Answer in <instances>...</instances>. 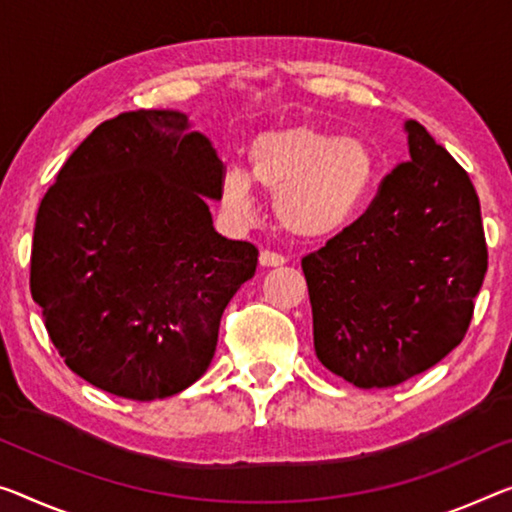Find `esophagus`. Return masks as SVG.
<instances>
[{"mask_svg":"<svg viewBox=\"0 0 512 512\" xmlns=\"http://www.w3.org/2000/svg\"><path fill=\"white\" fill-rule=\"evenodd\" d=\"M258 261L265 267H277L286 263V256L279 254V251H272V249H263L261 256H258Z\"/></svg>","mask_w":512,"mask_h":512,"instance_id":"obj_1","label":"esophagus"}]
</instances>
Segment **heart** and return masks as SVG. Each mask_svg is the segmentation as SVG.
<instances>
[{
    "label": "heart",
    "instance_id": "obj_1",
    "mask_svg": "<svg viewBox=\"0 0 512 512\" xmlns=\"http://www.w3.org/2000/svg\"><path fill=\"white\" fill-rule=\"evenodd\" d=\"M373 176L375 160L364 141L336 139L313 128L274 130L251 144L249 171H224L222 201L233 215L247 217L254 180L274 194V210L288 231L316 238L350 222Z\"/></svg>",
    "mask_w": 512,
    "mask_h": 512
}]
</instances>
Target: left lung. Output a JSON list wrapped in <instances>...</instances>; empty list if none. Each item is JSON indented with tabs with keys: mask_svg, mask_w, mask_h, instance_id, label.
<instances>
[{
	"mask_svg": "<svg viewBox=\"0 0 512 512\" xmlns=\"http://www.w3.org/2000/svg\"><path fill=\"white\" fill-rule=\"evenodd\" d=\"M410 160L364 215L302 258L322 366L359 389L428 371L465 338L487 272L469 174L407 121Z\"/></svg>",
	"mask_w": 512,
	"mask_h": 512,
	"instance_id": "obj_1",
	"label": "left lung"
}]
</instances>
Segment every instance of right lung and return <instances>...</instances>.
<instances>
[{
	"label": "right lung",
	"mask_w": 512,
	"mask_h": 512,
	"mask_svg": "<svg viewBox=\"0 0 512 512\" xmlns=\"http://www.w3.org/2000/svg\"><path fill=\"white\" fill-rule=\"evenodd\" d=\"M224 162L185 114L100 123L45 192L31 297L70 371L130 400L167 398L208 371L226 304L258 249L212 229Z\"/></svg>",
	"instance_id": "obj_1"
}]
</instances>
